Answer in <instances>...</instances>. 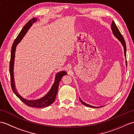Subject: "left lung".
Returning a JSON list of instances; mask_svg holds the SVG:
<instances>
[{
	"instance_id": "obj_1",
	"label": "left lung",
	"mask_w": 134,
	"mask_h": 134,
	"mask_svg": "<svg viewBox=\"0 0 134 134\" xmlns=\"http://www.w3.org/2000/svg\"><path fill=\"white\" fill-rule=\"evenodd\" d=\"M111 29H112V33L113 34V35H114L120 41L121 44H122V45H123V47L124 48V56L126 57V42H125L123 37V36L121 35V34L120 33V31L119 30L118 27L116 26V25L114 21H112V25H111ZM126 65H127V60L126 62ZM79 100H80L82 104L85 105V106H86L87 107H91V108H97L101 107H94V106H92V105L87 104L85 103V102L82 101V99H81V98H79Z\"/></svg>"
}]
</instances>
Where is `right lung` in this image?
Listing matches in <instances>:
<instances>
[{"label":"right lung","mask_w":134,"mask_h":134,"mask_svg":"<svg viewBox=\"0 0 134 134\" xmlns=\"http://www.w3.org/2000/svg\"><path fill=\"white\" fill-rule=\"evenodd\" d=\"M37 19L36 18H33L32 19H31L30 21H28L27 23L25 25L23 28H22V29L19 33V35L17 36V37L14 41L12 48H11V59L10 62V74L11 78V85L14 93L18 97L22 102H24L26 105H27V106L35 108H45L49 106V105L52 104L54 102V101L55 100L57 93H58V90L59 82L60 81L63 76L67 74V72L64 71H60L58 73H57L55 76V82H54V83L52 86V87L51 88L50 90L48 92L47 94H45L44 97H42V98L37 99H33V100H29V99H25L19 94L16 89L15 81H14V65L16 45L22 40V39L23 38L25 35L26 34L28 30L30 29V27L33 25V24L37 21Z\"/></svg>","instance_id":"obj_1"}]
</instances>
